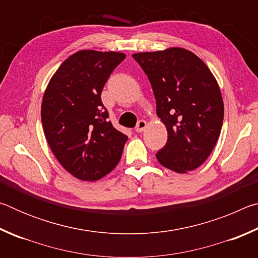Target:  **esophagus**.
<instances>
[{
	"mask_svg": "<svg viewBox=\"0 0 258 258\" xmlns=\"http://www.w3.org/2000/svg\"><path fill=\"white\" fill-rule=\"evenodd\" d=\"M146 126H147V121L146 120H143V119L139 120L137 126H135V132H138V133L143 132V131H145V128H146Z\"/></svg>",
	"mask_w": 258,
	"mask_h": 258,
	"instance_id": "esophagus-1",
	"label": "esophagus"
}]
</instances>
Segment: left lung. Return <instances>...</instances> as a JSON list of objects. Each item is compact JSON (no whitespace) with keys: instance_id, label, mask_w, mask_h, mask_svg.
I'll use <instances>...</instances> for the list:
<instances>
[{"instance_id":"8db88e82","label":"left lung","mask_w":258,"mask_h":258,"mask_svg":"<svg viewBox=\"0 0 258 258\" xmlns=\"http://www.w3.org/2000/svg\"><path fill=\"white\" fill-rule=\"evenodd\" d=\"M154 91L167 142L157 152L166 168L186 173L211 155L220 137L224 104L215 77L202 59L181 47L132 55Z\"/></svg>"}]
</instances>
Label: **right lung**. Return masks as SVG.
<instances>
[{"instance_id": "1", "label": "right lung", "mask_w": 258, "mask_h": 258, "mask_svg": "<svg viewBox=\"0 0 258 258\" xmlns=\"http://www.w3.org/2000/svg\"><path fill=\"white\" fill-rule=\"evenodd\" d=\"M125 56L78 51L61 64L45 90L41 117L47 143L59 163L80 180H100L123 154L128 138L108 120L101 92Z\"/></svg>"}]
</instances>
